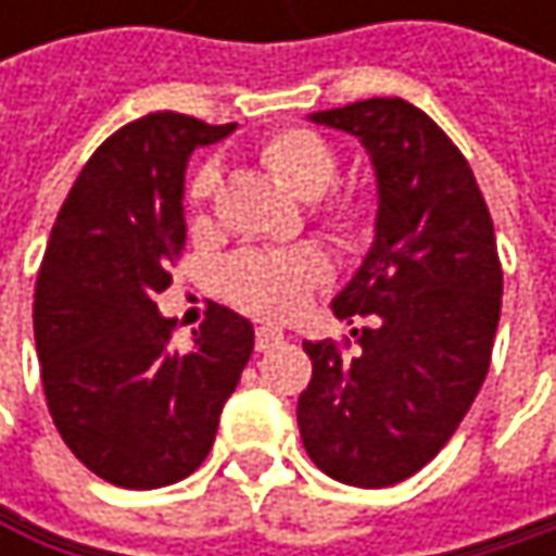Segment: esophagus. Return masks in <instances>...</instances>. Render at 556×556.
Instances as JSON below:
<instances>
[{
	"mask_svg": "<svg viewBox=\"0 0 556 556\" xmlns=\"http://www.w3.org/2000/svg\"><path fill=\"white\" fill-rule=\"evenodd\" d=\"M282 344V331L279 328H257V351H270V348H277Z\"/></svg>",
	"mask_w": 556,
	"mask_h": 556,
	"instance_id": "esophagus-1",
	"label": "esophagus"
}]
</instances>
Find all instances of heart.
I'll use <instances>...</instances> for the list:
<instances>
[{
  "label": "heart",
  "mask_w": 556,
  "mask_h": 556,
  "mask_svg": "<svg viewBox=\"0 0 556 556\" xmlns=\"http://www.w3.org/2000/svg\"><path fill=\"white\" fill-rule=\"evenodd\" d=\"M257 161L299 199H315L321 231L344 251H357L374 235V199L357 186L325 188L338 176L334 148L312 128H282L257 148ZM218 186L215 167H199L186 186V218L195 235L212 225L208 205ZM328 282V261L315 248L241 251L218 274L222 295L248 315L282 321L299 315L312 292Z\"/></svg>",
  "instance_id": "1"
}]
</instances>
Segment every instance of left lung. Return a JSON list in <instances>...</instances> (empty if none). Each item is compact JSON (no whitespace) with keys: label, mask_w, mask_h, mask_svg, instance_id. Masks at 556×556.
I'll use <instances>...</instances> for the list:
<instances>
[{"label":"left lung","mask_w":556,"mask_h":556,"mask_svg":"<svg viewBox=\"0 0 556 556\" xmlns=\"http://www.w3.org/2000/svg\"><path fill=\"white\" fill-rule=\"evenodd\" d=\"M312 122L361 138L380 212L377 241L331 302L357 351L305 341L312 380L299 434L318 470L380 490L418 473L457 431L493 361L502 308L496 231L460 148L405 99H364Z\"/></svg>","instance_id":"8db88e82"}]
</instances>
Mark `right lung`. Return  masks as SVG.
Wrapping results in <instances>:
<instances>
[{"mask_svg": "<svg viewBox=\"0 0 556 556\" xmlns=\"http://www.w3.org/2000/svg\"><path fill=\"white\" fill-rule=\"evenodd\" d=\"M231 131L179 112L128 122L56 212L35 282L41 383L63 444L112 486L186 480L251 361L254 328L238 312L212 305L182 354L154 302L186 248V161Z\"/></svg>", "mask_w": 556, "mask_h": 556, "instance_id": "add662e5", "label": "right lung"}]
</instances>
